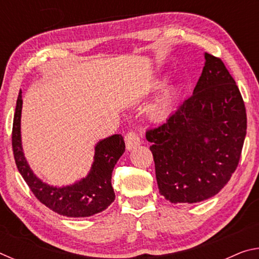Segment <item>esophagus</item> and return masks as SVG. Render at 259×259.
I'll use <instances>...</instances> for the list:
<instances>
[{
  "label": "esophagus",
  "mask_w": 259,
  "mask_h": 259,
  "mask_svg": "<svg viewBox=\"0 0 259 259\" xmlns=\"http://www.w3.org/2000/svg\"><path fill=\"white\" fill-rule=\"evenodd\" d=\"M124 140H125V147L128 151L134 150L135 147H137L140 144V139L135 131H129V133L125 135Z\"/></svg>",
  "instance_id": "1"
}]
</instances>
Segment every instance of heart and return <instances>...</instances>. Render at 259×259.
<instances>
[{
	"instance_id": "obj_1",
	"label": "heart",
	"mask_w": 259,
	"mask_h": 259,
	"mask_svg": "<svg viewBox=\"0 0 259 259\" xmlns=\"http://www.w3.org/2000/svg\"><path fill=\"white\" fill-rule=\"evenodd\" d=\"M176 87H169L151 107V115L155 119H162V117L168 115L172 108L175 98H176Z\"/></svg>"
}]
</instances>
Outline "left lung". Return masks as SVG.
Returning a JSON list of instances; mask_svg holds the SVG:
<instances>
[{
  "label": "left lung",
  "instance_id": "1",
  "mask_svg": "<svg viewBox=\"0 0 259 259\" xmlns=\"http://www.w3.org/2000/svg\"><path fill=\"white\" fill-rule=\"evenodd\" d=\"M193 95L164 123L146 131L161 195L171 203L207 200L239 164L247 114L234 78L221 58L204 54Z\"/></svg>",
  "mask_w": 259,
  "mask_h": 259
}]
</instances>
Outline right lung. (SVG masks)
Wrapping results in <instances>:
<instances>
[{"instance_id":"1","label":"right lung","mask_w":259,"mask_h":259,"mask_svg":"<svg viewBox=\"0 0 259 259\" xmlns=\"http://www.w3.org/2000/svg\"><path fill=\"white\" fill-rule=\"evenodd\" d=\"M21 107L20 90L12 125V150L17 168L35 198L52 211L66 217H89L106 209L115 200L112 172L125 150L123 137L113 135L100 140L95 147L94 163L85 178L69 186H50L35 176L25 159L20 135Z\"/></svg>"}]
</instances>
